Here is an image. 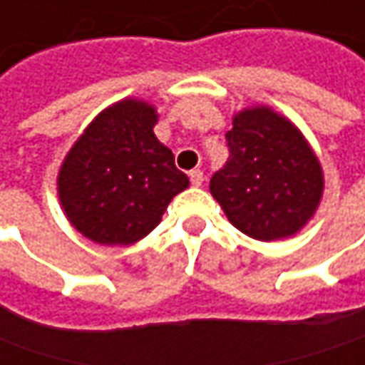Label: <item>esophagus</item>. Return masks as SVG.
Masks as SVG:
<instances>
[{
  "label": "esophagus",
  "instance_id": "obj_1",
  "mask_svg": "<svg viewBox=\"0 0 365 365\" xmlns=\"http://www.w3.org/2000/svg\"><path fill=\"white\" fill-rule=\"evenodd\" d=\"M190 182L194 187H200L202 183H204V173L200 171V169H194V171H190Z\"/></svg>",
  "mask_w": 365,
  "mask_h": 365
}]
</instances>
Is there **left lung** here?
Instances as JSON below:
<instances>
[{
  "mask_svg": "<svg viewBox=\"0 0 365 365\" xmlns=\"http://www.w3.org/2000/svg\"><path fill=\"white\" fill-rule=\"evenodd\" d=\"M229 159L210 180V194L235 229L257 241L294 237L314 216L323 167L292 120L269 106L232 116Z\"/></svg>",
  "mask_w": 365,
  "mask_h": 365,
  "instance_id": "obj_1",
  "label": "left lung"
}]
</instances>
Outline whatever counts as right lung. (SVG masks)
<instances>
[{"label": "right lung", "mask_w": 365, "mask_h": 365, "mask_svg": "<svg viewBox=\"0 0 365 365\" xmlns=\"http://www.w3.org/2000/svg\"><path fill=\"white\" fill-rule=\"evenodd\" d=\"M153 103L108 106L73 143L56 175L61 208L89 241L133 245L147 237L190 180L155 136Z\"/></svg>", "instance_id": "add662e5"}]
</instances>
